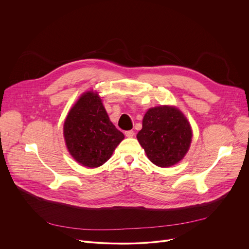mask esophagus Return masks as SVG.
Listing matches in <instances>:
<instances>
[{
  "label": "esophagus",
  "instance_id": "34e87169",
  "mask_svg": "<svg viewBox=\"0 0 249 249\" xmlns=\"http://www.w3.org/2000/svg\"><path fill=\"white\" fill-rule=\"evenodd\" d=\"M134 135H135V132H134L133 130H130V131H126V132H125V136L128 137V138H132Z\"/></svg>",
  "mask_w": 249,
  "mask_h": 249
}]
</instances>
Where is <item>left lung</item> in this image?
Returning <instances> with one entry per match:
<instances>
[{"label":"left lung","instance_id":"8db88e82","mask_svg":"<svg viewBox=\"0 0 249 249\" xmlns=\"http://www.w3.org/2000/svg\"><path fill=\"white\" fill-rule=\"evenodd\" d=\"M137 139L154 164L169 167L179 162L188 152L192 130L178 108L160 105L146 112Z\"/></svg>","mask_w":249,"mask_h":249}]
</instances>
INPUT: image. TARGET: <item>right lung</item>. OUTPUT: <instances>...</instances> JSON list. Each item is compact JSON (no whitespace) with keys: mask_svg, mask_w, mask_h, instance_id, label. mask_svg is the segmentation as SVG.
Returning a JSON list of instances; mask_svg holds the SVG:
<instances>
[{"mask_svg":"<svg viewBox=\"0 0 249 249\" xmlns=\"http://www.w3.org/2000/svg\"><path fill=\"white\" fill-rule=\"evenodd\" d=\"M64 138L75 160L93 168L110 159L124 135L110 121L97 92L87 91L65 119Z\"/></svg>","mask_w":249,"mask_h":249,"instance_id":"add662e5","label":"right lung"}]
</instances>
